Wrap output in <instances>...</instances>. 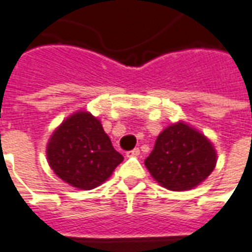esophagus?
<instances>
[{
  "mask_svg": "<svg viewBox=\"0 0 252 252\" xmlns=\"http://www.w3.org/2000/svg\"><path fill=\"white\" fill-rule=\"evenodd\" d=\"M139 155H140V150L139 148H133V150L126 153V157H139Z\"/></svg>",
  "mask_w": 252,
  "mask_h": 252,
  "instance_id": "34e87169",
  "label": "esophagus"
}]
</instances>
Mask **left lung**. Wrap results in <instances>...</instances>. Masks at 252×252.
<instances>
[{
	"mask_svg": "<svg viewBox=\"0 0 252 252\" xmlns=\"http://www.w3.org/2000/svg\"><path fill=\"white\" fill-rule=\"evenodd\" d=\"M144 164L155 180L170 190L197 186L216 166V151L200 132L184 123L166 128Z\"/></svg>",
	"mask_w": 252,
	"mask_h": 252,
	"instance_id": "1",
	"label": "left lung"
}]
</instances>
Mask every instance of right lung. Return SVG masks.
Instances as JSON below:
<instances>
[{
    "label": "right lung",
    "mask_w": 252,
    "mask_h": 252,
    "mask_svg": "<svg viewBox=\"0 0 252 252\" xmlns=\"http://www.w3.org/2000/svg\"><path fill=\"white\" fill-rule=\"evenodd\" d=\"M47 157L59 178L83 190L108 180L124 159L113 148L101 123L86 112L72 115L54 132Z\"/></svg>",
    "instance_id": "right-lung-1"
}]
</instances>
